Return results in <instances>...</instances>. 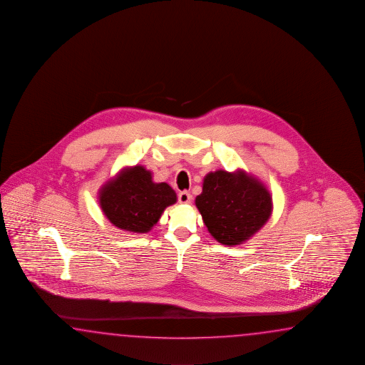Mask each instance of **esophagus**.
<instances>
[{"label": "esophagus", "instance_id": "esophagus-1", "mask_svg": "<svg viewBox=\"0 0 365 365\" xmlns=\"http://www.w3.org/2000/svg\"><path fill=\"white\" fill-rule=\"evenodd\" d=\"M192 200V196L190 192H187V191H180L178 194V202L180 204H190Z\"/></svg>", "mask_w": 365, "mask_h": 365}]
</instances>
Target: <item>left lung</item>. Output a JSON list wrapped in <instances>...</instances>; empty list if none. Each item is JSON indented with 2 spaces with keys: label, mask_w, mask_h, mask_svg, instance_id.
Masks as SVG:
<instances>
[{
  "label": "left lung",
  "mask_w": 365,
  "mask_h": 365,
  "mask_svg": "<svg viewBox=\"0 0 365 365\" xmlns=\"http://www.w3.org/2000/svg\"><path fill=\"white\" fill-rule=\"evenodd\" d=\"M195 204L212 237L227 246L247 241L272 213L269 191L242 170L207 174Z\"/></svg>",
  "instance_id": "8db88e82"
}]
</instances>
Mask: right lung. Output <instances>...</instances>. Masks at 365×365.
<instances>
[{"label":"right lung","mask_w":365,"mask_h":365,"mask_svg":"<svg viewBox=\"0 0 365 365\" xmlns=\"http://www.w3.org/2000/svg\"><path fill=\"white\" fill-rule=\"evenodd\" d=\"M175 202V191L165 182L154 183L152 171L140 165L120 171L99 190L106 217L130 233H148Z\"/></svg>","instance_id":"add662e5"}]
</instances>
